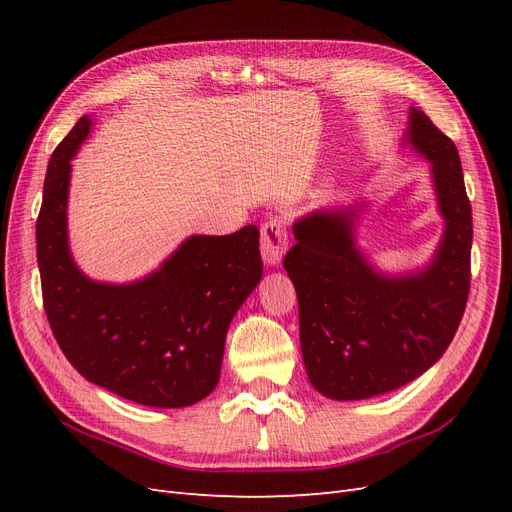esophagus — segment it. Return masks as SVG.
Returning <instances> with one entry per match:
<instances>
[{
	"instance_id": "obj_1",
	"label": "esophagus",
	"mask_w": 512,
	"mask_h": 512,
	"mask_svg": "<svg viewBox=\"0 0 512 512\" xmlns=\"http://www.w3.org/2000/svg\"><path fill=\"white\" fill-rule=\"evenodd\" d=\"M288 250V230L282 218H271L260 228V254L267 267H277Z\"/></svg>"
}]
</instances>
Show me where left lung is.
I'll return each instance as SVG.
<instances>
[{"mask_svg":"<svg viewBox=\"0 0 512 512\" xmlns=\"http://www.w3.org/2000/svg\"><path fill=\"white\" fill-rule=\"evenodd\" d=\"M404 145L431 168L444 220L427 265L380 271L356 243L363 203L316 209L294 220L284 269L297 290L307 378L337 401L391 393L436 363L468 303L472 207L455 143L410 106Z\"/></svg>","mask_w":512,"mask_h":512,"instance_id":"8db88e82","label":"left lung"}]
</instances>
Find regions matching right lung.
Listing matches in <instances>:
<instances>
[{
  "label": "right lung",
  "instance_id": "obj_1",
  "mask_svg": "<svg viewBox=\"0 0 512 512\" xmlns=\"http://www.w3.org/2000/svg\"><path fill=\"white\" fill-rule=\"evenodd\" d=\"M91 123L76 121L46 168L36 222L46 318L85 380L141 406H192L218 386L230 322L262 277L258 228L192 235L141 280H91L68 239L70 162Z\"/></svg>",
  "mask_w": 512,
  "mask_h": 512
}]
</instances>
